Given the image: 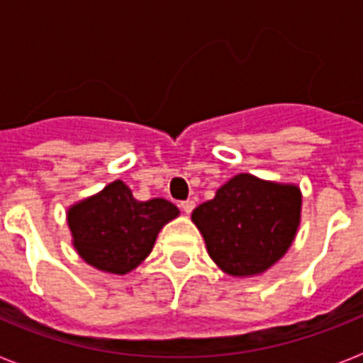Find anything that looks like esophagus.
<instances>
[{"label": "esophagus", "instance_id": "esophagus-1", "mask_svg": "<svg viewBox=\"0 0 363 363\" xmlns=\"http://www.w3.org/2000/svg\"><path fill=\"white\" fill-rule=\"evenodd\" d=\"M179 207H182V211H184L185 214H191L192 209L196 207V203H194L192 200H185V201H182V203H179Z\"/></svg>", "mask_w": 363, "mask_h": 363}]
</instances>
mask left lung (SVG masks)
I'll list each match as a JSON object with an SVG mask.
<instances>
[{
	"label": "left lung",
	"instance_id": "obj_1",
	"mask_svg": "<svg viewBox=\"0 0 363 363\" xmlns=\"http://www.w3.org/2000/svg\"><path fill=\"white\" fill-rule=\"evenodd\" d=\"M301 192L293 184L236 174L192 211L214 264L230 277L262 274L287 252L300 225Z\"/></svg>",
	"mask_w": 363,
	"mask_h": 363
}]
</instances>
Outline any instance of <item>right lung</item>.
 I'll return each mask as SVG.
<instances>
[{"label":"right lung","instance_id":"1","mask_svg":"<svg viewBox=\"0 0 363 363\" xmlns=\"http://www.w3.org/2000/svg\"><path fill=\"white\" fill-rule=\"evenodd\" d=\"M178 214V207L163 198L138 201L116 179L94 196L74 203L67 223L74 249L86 264L127 274L150 255L162 227Z\"/></svg>","mask_w":363,"mask_h":363}]
</instances>
